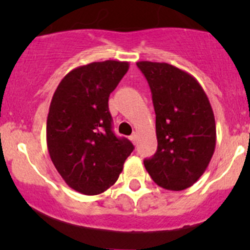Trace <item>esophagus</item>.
Segmentation results:
<instances>
[{"mask_svg": "<svg viewBox=\"0 0 250 250\" xmlns=\"http://www.w3.org/2000/svg\"><path fill=\"white\" fill-rule=\"evenodd\" d=\"M129 139L133 144H135V143H137V134H135V133H133V134L129 137Z\"/></svg>", "mask_w": 250, "mask_h": 250, "instance_id": "esophagus-1", "label": "esophagus"}]
</instances>
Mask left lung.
<instances>
[{"instance_id":"left-lung-1","label":"left lung","mask_w":250,"mask_h":250,"mask_svg":"<svg viewBox=\"0 0 250 250\" xmlns=\"http://www.w3.org/2000/svg\"><path fill=\"white\" fill-rule=\"evenodd\" d=\"M150 85L157 151L144 161L161 188L181 191L206 172L216 143L215 118L195 77L167 62H138Z\"/></svg>"}]
</instances>
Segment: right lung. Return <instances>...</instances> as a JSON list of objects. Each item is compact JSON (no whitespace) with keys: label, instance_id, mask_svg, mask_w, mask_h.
Instances as JSON below:
<instances>
[{"label":"right lung","instance_id":"right-lung-1","mask_svg":"<svg viewBox=\"0 0 250 250\" xmlns=\"http://www.w3.org/2000/svg\"><path fill=\"white\" fill-rule=\"evenodd\" d=\"M129 69L127 62H90L76 67L55 89L47 117V147L65 183L93 196L117 181L134 150L112 132L109 97Z\"/></svg>","mask_w":250,"mask_h":250}]
</instances>
